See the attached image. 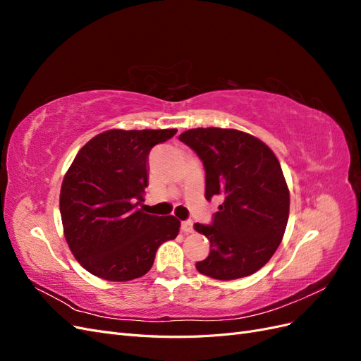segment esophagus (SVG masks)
<instances>
[{
  "instance_id": "1",
  "label": "esophagus",
  "mask_w": 361,
  "mask_h": 361,
  "mask_svg": "<svg viewBox=\"0 0 361 361\" xmlns=\"http://www.w3.org/2000/svg\"><path fill=\"white\" fill-rule=\"evenodd\" d=\"M180 228H182V232H183V233H191V232L194 231V227H192V221H191V220L182 221V224H180Z\"/></svg>"
}]
</instances>
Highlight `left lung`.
<instances>
[{
	"mask_svg": "<svg viewBox=\"0 0 361 361\" xmlns=\"http://www.w3.org/2000/svg\"><path fill=\"white\" fill-rule=\"evenodd\" d=\"M179 140L203 162L204 197L221 199L211 224H194L211 243L195 268L216 280L253 274L276 253L289 218V190L274 152L236 129H190Z\"/></svg>",
	"mask_w": 361,
	"mask_h": 361,
	"instance_id": "1",
	"label": "left lung"
}]
</instances>
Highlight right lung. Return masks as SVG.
Segmentation results:
<instances>
[{"instance_id": "right-lung-1", "label": "right lung", "mask_w": 361, "mask_h": 361, "mask_svg": "<svg viewBox=\"0 0 361 361\" xmlns=\"http://www.w3.org/2000/svg\"><path fill=\"white\" fill-rule=\"evenodd\" d=\"M176 133L111 129L75 157L61 183L60 214L71 251L93 276L110 281L145 276L158 247L178 236V218L138 209L149 185V152Z\"/></svg>"}]
</instances>
